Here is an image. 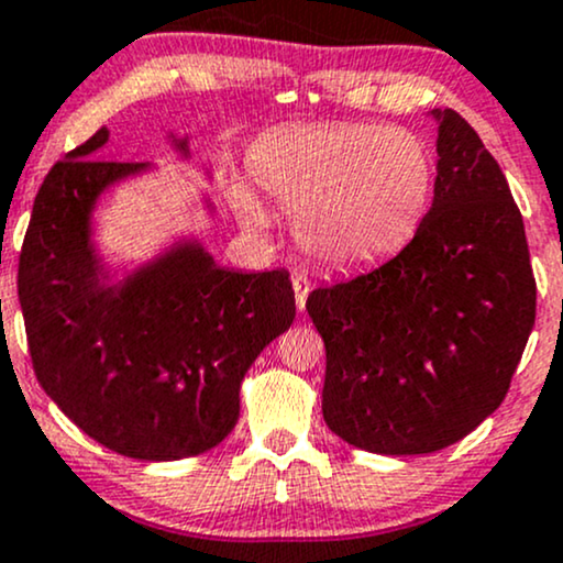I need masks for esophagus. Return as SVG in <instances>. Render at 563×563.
Returning <instances> with one entry per match:
<instances>
[{
    "label": "esophagus",
    "mask_w": 563,
    "mask_h": 563,
    "mask_svg": "<svg viewBox=\"0 0 563 563\" xmlns=\"http://www.w3.org/2000/svg\"><path fill=\"white\" fill-rule=\"evenodd\" d=\"M290 283H294L296 307H299V312H303V303H307V296H309V288H312V283H309V277L301 275V273L290 275Z\"/></svg>",
    "instance_id": "34e87169"
}]
</instances>
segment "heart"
<instances>
[{
    "mask_svg": "<svg viewBox=\"0 0 563 563\" xmlns=\"http://www.w3.org/2000/svg\"><path fill=\"white\" fill-rule=\"evenodd\" d=\"M256 185L277 211L296 217V243L335 269L378 264L421 228L434 192V156L405 126L309 124L273 134L251 161ZM243 222L267 214L249 190L235 192Z\"/></svg>",
    "mask_w": 563,
    "mask_h": 563,
    "instance_id": "heart-1",
    "label": "heart"
}]
</instances>
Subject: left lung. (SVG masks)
<instances>
[{"label": "left lung", "mask_w": 563, "mask_h": 563, "mask_svg": "<svg viewBox=\"0 0 563 563\" xmlns=\"http://www.w3.org/2000/svg\"><path fill=\"white\" fill-rule=\"evenodd\" d=\"M434 113V203L412 241L307 299L325 341V423L380 455L471 434L506 399L534 325L538 286L506 177L461 113Z\"/></svg>", "instance_id": "8db88e82"}]
</instances>
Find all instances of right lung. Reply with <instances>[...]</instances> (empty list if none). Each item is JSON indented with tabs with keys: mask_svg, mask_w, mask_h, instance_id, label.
I'll return each mask as SVG.
<instances>
[{
	"mask_svg": "<svg viewBox=\"0 0 563 563\" xmlns=\"http://www.w3.org/2000/svg\"><path fill=\"white\" fill-rule=\"evenodd\" d=\"M108 129L57 161L38 187L21 260L31 365L87 437L137 461L217 448L241 410V380L296 314L286 269L232 273L179 245L121 290L100 283L89 209L102 187L142 169L97 156Z\"/></svg>",
	"mask_w": 563,
	"mask_h": 563,
	"instance_id": "right-lung-1",
	"label": "right lung"
}]
</instances>
